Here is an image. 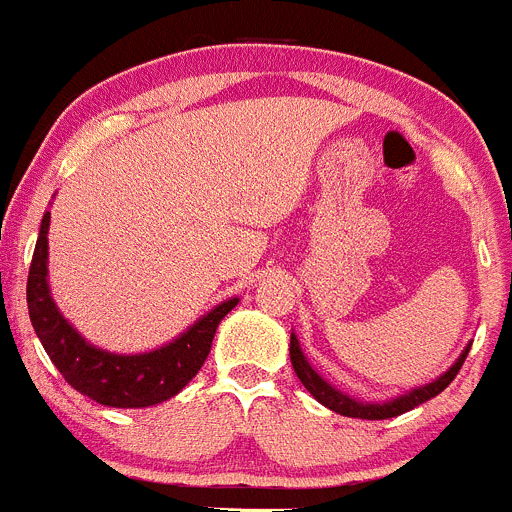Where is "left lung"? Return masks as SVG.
<instances>
[{
  "label": "left lung",
  "instance_id": "8db88e82",
  "mask_svg": "<svg viewBox=\"0 0 512 512\" xmlns=\"http://www.w3.org/2000/svg\"><path fill=\"white\" fill-rule=\"evenodd\" d=\"M470 346L472 343H467L465 351L460 353V358H457L455 364L444 371L442 376H437V379L429 381V384L417 386V389L404 391V394L394 396V399H389V401H361V399H356V396H348L346 391H341L338 386H333L331 381L323 379V376L313 369V364L308 361V356L303 353V348H300V341L295 333H290V361H293V369H295V374H298L300 384H303L305 389L313 394L315 401H321L323 407H328L331 412L341 414V417H353V419H391V417H399V414L409 412V409L419 407V404H424V401L434 399L437 394H442V391L447 389L452 381H455L457 371H460L462 364H465L467 353H470Z\"/></svg>",
  "mask_w": 512,
  "mask_h": 512
}]
</instances>
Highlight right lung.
I'll return each instance as SVG.
<instances>
[{"instance_id": "add662e5", "label": "right lung", "mask_w": 512, "mask_h": 512, "mask_svg": "<svg viewBox=\"0 0 512 512\" xmlns=\"http://www.w3.org/2000/svg\"><path fill=\"white\" fill-rule=\"evenodd\" d=\"M47 232H50V212L42 217L40 237L32 255L30 278H27V308H30L32 328L62 379L88 399L116 409L154 407L179 394L204 366L219 323L240 303V298H229L214 305L174 341L154 351H105L80 336L78 328L60 313L52 298L50 280H47L50 275Z\"/></svg>"}]
</instances>
